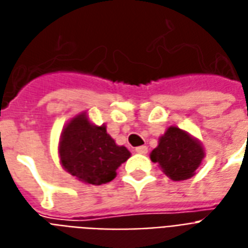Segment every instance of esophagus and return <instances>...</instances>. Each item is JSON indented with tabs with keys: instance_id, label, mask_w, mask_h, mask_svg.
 Returning <instances> with one entry per match:
<instances>
[{
	"instance_id": "1",
	"label": "esophagus",
	"mask_w": 248,
	"mask_h": 248,
	"mask_svg": "<svg viewBox=\"0 0 248 248\" xmlns=\"http://www.w3.org/2000/svg\"><path fill=\"white\" fill-rule=\"evenodd\" d=\"M136 153H140V155H146V153H148V148H146L145 145L137 146Z\"/></svg>"
}]
</instances>
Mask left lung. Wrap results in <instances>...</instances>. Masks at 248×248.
I'll return each instance as SVG.
<instances>
[{"instance_id":"8db88e82","label":"left lung","mask_w":248,"mask_h":248,"mask_svg":"<svg viewBox=\"0 0 248 248\" xmlns=\"http://www.w3.org/2000/svg\"><path fill=\"white\" fill-rule=\"evenodd\" d=\"M203 156L200 142L180 128L170 126L160 137L158 146L152 151L151 160L173 181H182L194 176Z\"/></svg>"}]
</instances>
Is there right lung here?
Listing matches in <instances>:
<instances>
[{
	"instance_id": "1",
	"label": "right lung",
	"mask_w": 248,
	"mask_h": 248,
	"mask_svg": "<svg viewBox=\"0 0 248 248\" xmlns=\"http://www.w3.org/2000/svg\"><path fill=\"white\" fill-rule=\"evenodd\" d=\"M59 155L70 174L91 185L112 181L117 168L131 156L125 146L116 145L107 133L106 125H92L86 115H79L67 124Z\"/></svg>"
}]
</instances>
